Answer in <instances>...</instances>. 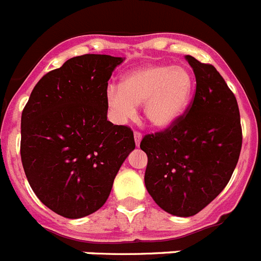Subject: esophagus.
Listing matches in <instances>:
<instances>
[{
    "label": "esophagus",
    "instance_id": "1",
    "mask_svg": "<svg viewBox=\"0 0 261 261\" xmlns=\"http://www.w3.org/2000/svg\"><path fill=\"white\" fill-rule=\"evenodd\" d=\"M142 140V135L140 132H135V142H136V146H140V142Z\"/></svg>",
    "mask_w": 261,
    "mask_h": 261
}]
</instances>
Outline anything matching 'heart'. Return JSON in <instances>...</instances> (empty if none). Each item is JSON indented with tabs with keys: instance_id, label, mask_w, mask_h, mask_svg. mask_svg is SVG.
I'll use <instances>...</instances> for the list:
<instances>
[{
	"instance_id": "b5f03b06",
	"label": "heart",
	"mask_w": 261,
	"mask_h": 261,
	"mask_svg": "<svg viewBox=\"0 0 261 261\" xmlns=\"http://www.w3.org/2000/svg\"><path fill=\"white\" fill-rule=\"evenodd\" d=\"M194 91V79L184 66L148 64L126 72L120 87L106 91V106L116 122L122 124L142 106L144 117L155 129H169L184 117Z\"/></svg>"
}]
</instances>
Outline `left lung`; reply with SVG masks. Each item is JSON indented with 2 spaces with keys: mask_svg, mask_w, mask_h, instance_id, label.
<instances>
[{
  "mask_svg": "<svg viewBox=\"0 0 261 261\" xmlns=\"http://www.w3.org/2000/svg\"><path fill=\"white\" fill-rule=\"evenodd\" d=\"M197 90L188 113L171 128L142 139L145 186L175 217H193L222 193L237 168L242 126L235 95L211 64L186 55Z\"/></svg>",
  "mask_w": 261,
  "mask_h": 261,
  "instance_id": "8db88e82",
  "label": "left lung"
}]
</instances>
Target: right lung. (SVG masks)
Listing matches in <instances>:
<instances>
[{
  "label": "right lung",
  "mask_w": 261,
  "mask_h": 261,
  "mask_svg": "<svg viewBox=\"0 0 261 261\" xmlns=\"http://www.w3.org/2000/svg\"><path fill=\"white\" fill-rule=\"evenodd\" d=\"M122 58L86 54L46 73L21 117V158L39 200L64 218L95 213L135 149L130 128L107 120L108 80Z\"/></svg>",
  "instance_id": "1"
}]
</instances>
